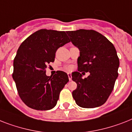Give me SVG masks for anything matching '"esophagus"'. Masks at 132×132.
<instances>
[{
	"label": "esophagus",
	"mask_w": 132,
	"mask_h": 132,
	"mask_svg": "<svg viewBox=\"0 0 132 132\" xmlns=\"http://www.w3.org/2000/svg\"><path fill=\"white\" fill-rule=\"evenodd\" d=\"M68 79H69L70 81H71L72 80V75H71V73H68Z\"/></svg>",
	"instance_id": "1"
}]
</instances>
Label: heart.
Segmentation results:
<instances>
[{"label":"heart","mask_w":132,"mask_h":132,"mask_svg":"<svg viewBox=\"0 0 132 132\" xmlns=\"http://www.w3.org/2000/svg\"><path fill=\"white\" fill-rule=\"evenodd\" d=\"M65 69L66 70H70L72 69V67L71 66H66V68H65Z\"/></svg>","instance_id":"1"}]
</instances>
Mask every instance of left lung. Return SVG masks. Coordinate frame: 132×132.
Segmentation results:
<instances>
[{"label":"left lung","instance_id":"8db88e82","mask_svg":"<svg viewBox=\"0 0 132 132\" xmlns=\"http://www.w3.org/2000/svg\"><path fill=\"white\" fill-rule=\"evenodd\" d=\"M66 33L80 51L77 60L78 71L72 73V79L77 84L72 97L82 108L100 106L111 95L118 77L119 60L116 49L104 36L96 31L81 29ZM84 71H89L90 75L83 79L81 74Z\"/></svg>","mask_w":132,"mask_h":132}]
</instances>
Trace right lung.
I'll return each instance as SVG.
<instances>
[{
	"label": "right lung",
	"instance_id": "obj_1",
	"mask_svg": "<svg viewBox=\"0 0 132 132\" xmlns=\"http://www.w3.org/2000/svg\"><path fill=\"white\" fill-rule=\"evenodd\" d=\"M69 42L64 31L42 29L21 44L13 61V79L26 106L38 111L55 106L60 93L69 79L63 71L48 77L45 69L55 60L57 49Z\"/></svg>",
	"mask_w": 132,
	"mask_h": 132
}]
</instances>
